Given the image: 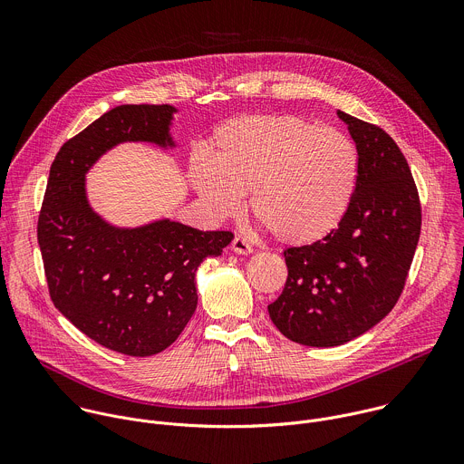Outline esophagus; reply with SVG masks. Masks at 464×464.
<instances>
[{
  "instance_id": "obj_1",
  "label": "esophagus",
  "mask_w": 464,
  "mask_h": 464,
  "mask_svg": "<svg viewBox=\"0 0 464 464\" xmlns=\"http://www.w3.org/2000/svg\"><path fill=\"white\" fill-rule=\"evenodd\" d=\"M231 249H233L235 253H238V255H249V253H253L251 244H249L246 238H242V237H235V238H233Z\"/></svg>"
}]
</instances>
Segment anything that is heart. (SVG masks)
<instances>
[{
	"label": "heart",
	"instance_id": "1",
	"mask_svg": "<svg viewBox=\"0 0 464 464\" xmlns=\"http://www.w3.org/2000/svg\"><path fill=\"white\" fill-rule=\"evenodd\" d=\"M358 174L343 131L295 115H244L215 131L211 161L194 165L192 183L220 218L238 215L249 194L251 213L277 240L304 246L342 224Z\"/></svg>",
	"mask_w": 464,
	"mask_h": 464
}]
</instances>
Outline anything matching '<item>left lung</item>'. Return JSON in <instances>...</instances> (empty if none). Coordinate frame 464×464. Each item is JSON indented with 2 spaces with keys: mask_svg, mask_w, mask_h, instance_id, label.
<instances>
[{
  "mask_svg": "<svg viewBox=\"0 0 464 464\" xmlns=\"http://www.w3.org/2000/svg\"><path fill=\"white\" fill-rule=\"evenodd\" d=\"M360 174L351 208L324 238L285 249L288 279L268 304L274 324L308 347H338L380 323L399 301L420 237V200L399 145L345 111Z\"/></svg>",
  "mask_w": 464,
  "mask_h": 464,
  "instance_id": "left-lung-1",
  "label": "left lung"
}]
</instances>
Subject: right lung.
Segmentation results:
<instances>
[{
    "label": "right lung",
    "mask_w": 464,
    "mask_h": 464,
    "mask_svg": "<svg viewBox=\"0 0 464 464\" xmlns=\"http://www.w3.org/2000/svg\"><path fill=\"white\" fill-rule=\"evenodd\" d=\"M170 104H122L58 150L38 217V244L53 304L99 345L152 356L192 317L196 270L218 256L231 231H200L169 218L115 227L86 196V172L119 143L174 147Z\"/></svg>",
    "instance_id": "add662e5"
}]
</instances>
